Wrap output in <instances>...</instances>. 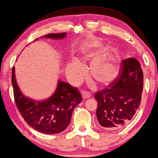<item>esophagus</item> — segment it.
<instances>
[{"mask_svg":"<svg viewBox=\"0 0 158 158\" xmlns=\"http://www.w3.org/2000/svg\"><path fill=\"white\" fill-rule=\"evenodd\" d=\"M90 97V95H89V93H87V92L86 91H84L83 93H82V98L84 100H86L87 98H89Z\"/></svg>","mask_w":158,"mask_h":158,"instance_id":"34e87169","label":"esophagus"}]
</instances>
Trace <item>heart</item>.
Returning <instances> with one entry per match:
<instances>
[{
  "label": "heart",
  "mask_w": 158,
  "mask_h": 158,
  "mask_svg": "<svg viewBox=\"0 0 158 158\" xmlns=\"http://www.w3.org/2000/svg\"><path fill=\"white\" fill-rule=\"evenodd\" d=\"M106 50L102 43L93 42L84 49L82 53L85 58L94 57L90 66V74L93 79L101 86H108L118 79L121 74V65L117 56L112 53L103 54ZM71 74L77 80H80L84 76V70L77 59H72L71 62Z\"/></svg>",
  "instance_id": "obj_1"
}]
</instances>
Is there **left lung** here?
I'll list each match as a JSON object with an SVG mask.
<instances>
[{"mask_svg": "<svg viewBox=\"0 0 158 158\" xmlns=\"http://www.w3.org/2000/svg\"><path fill=\"white\" fill-rule=\"evenodd\" d=\"M123 72L109 88L95 93L96 116L106 130L120 129L126 125L139 109L143 85L139 62L134 58L123 61Z\"/></svg>", "mask_w": 158, "mask_h": 158, "instance_id": "1", "label": "left lung"}]
</instances>
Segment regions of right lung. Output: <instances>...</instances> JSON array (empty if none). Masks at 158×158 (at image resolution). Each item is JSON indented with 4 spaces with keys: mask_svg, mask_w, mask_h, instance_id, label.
I'll return each instance as SVG.
<instances>
[{
    "mask_svg": "<svg viewBox=\"0 0 158 158\" xmlns=\"http://www.w3.org/2000/svg\"><path fill=\"white\" fill-rule=\"evenodd\" d=\"M65 37L66 33H49L41 38L60 40ZM11 82L16 105L22 117L30 126L46 134H56L65 131L71 123L73 109L82 101L77 88L60 79L49 98L36 101L25 96L17 85L15 66L12 68Z\"/></svg>",
    "mask_w": 158,
    "mask_h": 158,
    "instance_id": "add662e5",
    "label": "right lung"
}]
</instances>
